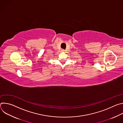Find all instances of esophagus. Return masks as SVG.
<instances>
[{
    "label": "esophagus",
    "instance_id": "1",
    "mask_svg": "<svg viewBox=\"0 0 123 123\" xmlns=\"http://www.w3.org/2000/svg\"><path fill=\"white\" fill-rule=\"evenodd\" d=\"M61 51L63 52V51H64V49H62V50H61Z\"/></svg>",
    "mask_w": 123,
    "mask_h": 123
}]
</instances>
